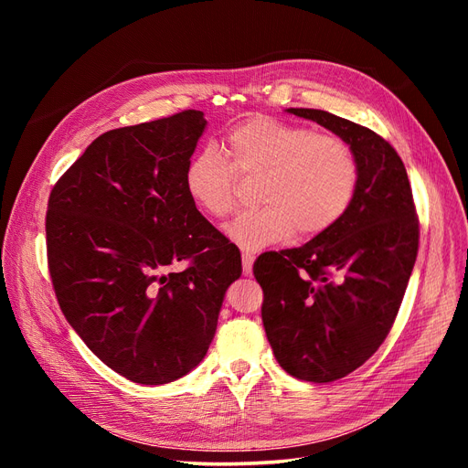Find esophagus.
I'll list each match as a JSON object with an SVG mask.
<instances>
[{"label":"esophagus","instance_id":"esophagus-1","mask_svg":"<svg viewBox=\"0 0 468 468\" xmlns=\"http://www.w3.org/2000/svg\"><path fill=\"white\" fill-rule=\"evenodd\" d=\"M253 260H256V256H251V253H242V269H244V275H251Z\"/></svg>","mask_w":468,"mask_h":468}]
</instances>
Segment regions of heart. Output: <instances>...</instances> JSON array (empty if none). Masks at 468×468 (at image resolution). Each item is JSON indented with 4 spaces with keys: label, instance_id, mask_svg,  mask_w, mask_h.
I'll return each instance as SVG.
<instances>
[{
    "label": "heart",
    "instance_id": "1",
    "mask_svg": "<svg viewBox=\"0 0 468 468\" xmlns=\"http://www.w3.org/2000/svg\"><path fill=\"white\" fill-rule=\"evenodd\" d=\"M229 150L230 160L215 146L195 152L183 172V186L203 212L226 218L238 205V174L263 176L258 193L263 207L244 212L229 226L232 242L246 251L282 242L296 229L303 236L330 230L357 195V158L337 136L253 117L229 133Z\"/></svg>",
    "mask_w": 468,
    "mask_h": 468
}]
</instances>
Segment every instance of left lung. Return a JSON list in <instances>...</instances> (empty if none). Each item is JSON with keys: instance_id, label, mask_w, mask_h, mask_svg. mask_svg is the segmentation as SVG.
Returning <instances> with one entry per match:
<instances>
[{"instance_id": "1", "label": "left lung", "mask_w": 468, "mask_h": 468, "mask_svg": "<svg viewBox=\"0 0 468 468\" xmlns=\"http://www.w3.org/2000/svg\"><path fill=\"white\" fill-rule=\"evenodd\" d=\"M287 112L346 140L359 164L342 220L253 265L275 359L296 378L330 382L356 371L390 332L418 256V217L406 167L385 138L328 111Z\"/></svg>"}]
</instances>
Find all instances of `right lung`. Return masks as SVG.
I'll use <instances>...</instances> for the list:
<instances>
[{
    "mask_svg": "<svg viewBox=\"0 0 468 468\" xmlns=\"http://www.w3.org/2000/svg\"><path fill=\"white\" fill-rule=\"evenodd\" d=\"M201 111L97 136L56 183L48 269L76 334L112 371L165 385L193 371L215 337L242 260L183 186L205 133ZM176 261L179 274L163 275Z\"/></svg>",
    "mask_w": 468,
    "mask_h": 468,
    "instance_id": "1",
    "label": "right lung"
}]
</instances>
